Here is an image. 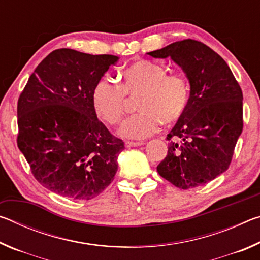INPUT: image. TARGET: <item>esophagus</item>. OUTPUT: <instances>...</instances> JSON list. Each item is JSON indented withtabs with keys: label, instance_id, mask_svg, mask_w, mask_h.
<instances>
[{
	"label": "esophagus",
	"instance_id": "34e87169",
	"mask_svg": "<svg viewBox=\"0 0 260 260\" xmlns=\"http://www.w3.org/2000/svg\"><path fill=\"white\" fill-rule=\"evenodd\" d=\"M143 142H133V141H126L125 142V147L126 148H132V147H140V146H143Z\"/></svg>",
	"mask_w": 260,
	"mask_h": 260
}]
</instances>
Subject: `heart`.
<instances>
[{
  "mask_svg": "<svg viewBox=\"0 0 260 260\" xmlns=\"http://www.w3.org/2000/svg\"><path fill=\"white\" fill-rule=\"evenodd\" d=\"M165 65L138 60L122 70L119 87L108 80L99 81L91 91V104L101 119L117 125L127 111V98H137L139 113L128 118L118 131L125 139L142 140L159 129L161 121L173 124L183 116L189 101L187 80L167 73Z\"/></svg>",
  "mask_w": 260,
  "mask_h": 260,
  "instance_id": "heart-1",
  "label": "heart"
}]
</instances>
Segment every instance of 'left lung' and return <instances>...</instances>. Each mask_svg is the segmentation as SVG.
<instances>
[{
	"instance_id": "obj_1",
	"label": "left lung",
	"mask_w": 260,
	"mask_h": 260,
	"mask_svg": "<svg viewBox=\"0 0 260 260\" xmlns=\"http://www.w3.org/2000/svg\"><path fill=\"white\" fill-rule=\"evenodd\" d=\"M171 57L190 85L186 111L167 135L160 177L175 187L205 184L227 171L243 129V94L227 63L204 43L187 39L148 52Z\"/></svg>"
}]
</instances>
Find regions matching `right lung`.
<instances>
[{
    "label": "right lung",
    "mask_w": 260,
    "mask_h": 260,
    "mask_svg": "<svg viewBox=\"0 0 260 260\" xmlns=\"http://www.w3.org/2000/svg\"><path fill=\"white\" fill-rule=\"evenodd\" d=\"M118 59L54 50L20 94L17 143L34 178L50 191L88 201L112 182L125 146L98 119L91 91Z\"/></svg>",
    "instance_id": "right-lung-1"
}]
</instances>
